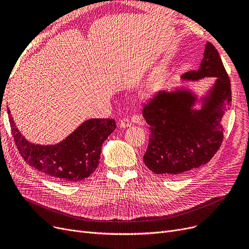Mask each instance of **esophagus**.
Instances as JSON below:
<instances>
[{"instance_id":"esophagus-1","label":"esophagus","mask_w":249,"mask_h":249,"mask_svg":"<svg viewBox=\"0 0 249 249\" xmlns=\"http://www.w3.org/2000/svg\"><path fill=\"white\" fill-rule=\"evenodd\" d=\"M130 125H131V123H130V120L128 119V118H123V119L120 121V127L121 128H127Z\"/></svg>"}]
</instances>
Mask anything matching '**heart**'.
Listing matches in <instances>:
<instances>
[{
  "label": "heart",
  "mask_w": 249,
  "mask_h": 249,
  "mask_svg": "<svg viewBox=\"0 0 249 249\" xmlns=\"http://www.w3.org/2000/svg\"><path fill=\"white\" fill-rule=\"evenodd\" d=\"M161 89H162V85L160 83H158V82L152 83L141 94V100L143 102H150L159 96Z\"/></svg>",
  "instance_id": "1"
}]
</instances>
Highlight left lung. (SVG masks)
I'll list each match as a JSON object with an SVG mask.
<instances>
[{"mask_svg":"<svg viewBox=\"0 0 249 249\" xmlns=\"http://www.w3.org/2000/svg\"><path fill=\"white\" fill-rule=\"evenodd\" d=\"M216 77L213 87L198 100L194 91L176 89L160 91L144 104L142 115L149 125V143L143 156L156 175L178 176L209 161L223 141L221 121L231 106V85L215 46L207 42L200 68L182 74L185 81ZM197 101L200 109L194 108Z\"/></svg>","mask_w":249,"mask_h":249,"instance_id":"8db88e82","label":"left lung"}]
</instances>
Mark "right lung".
Instances as JSON below:
<instances>
[{
    "label": "right lung",
    "mask_w": 249,
    "mask_h": 249,
    "mask_svg": "<svg viewBox=\"0 0 249 249\" xmlns=\"http://www.w3.org/2000/svg\"><path fill=\"white\" fill-rule=\"evenodd\" d=\"M12 135L24 160L51 178L61 182L89 178L99 165L103 142L114 131V119H89L54 145L34 144L16 128L8 109Z\"/></svg>",
    "instance_id": "1"
}]
</instances>
